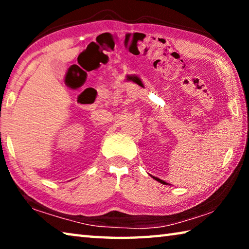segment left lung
<instances>
[{
  "label": "left lung",
  "mask_w": 249,
  "mask_h": 249,
  "mask_svg": "<svg viewBox=\"0 0 249 249\" xmlns=\"http://www.w3.org/2000/svg\"><path fill=\"white\" fill-rule=\"evenodd\" d=\"M151 176V175H150ZM151 177H153V178L155 179V180H157L158 181V182H160V183H162V184H169V183H167L166 182V181H163V180H161V179H159V178H157V177H154V176H151Z\"/></svg>",
  "instance_id": "1"
}]
</instances>
